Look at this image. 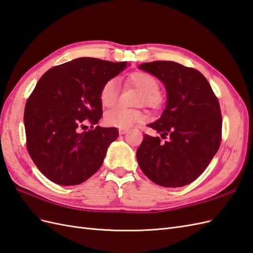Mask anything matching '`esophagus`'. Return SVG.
Wrapping results in <instances>:
<instances>
[{
    "instance_id": "1",
    "label": "esophagus",
    "mask_w": 253,
    "mask_h": 253,
    "mask_svg": "<svg viewBox=\"0 0 253 253\" xmlns=\"http://www.w3.org/2000/svg\"><path fill=\"white\" fill-rule=\"evenodd\" d=\"M127 131H128L127 128H120V129H119L120 134H124V133H126Z\"/></svg>"
}]
</instances>
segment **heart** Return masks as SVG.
Instances as JSON below:
<instances>
[{"label":"heart","mask_w":253,"mask_h":253,"mask_svg":"<svg viewBox=\"0 0 253 253\" xmlns=\"http://www.w3.org/2000/svg\"><path fill=\"white\" fill-rule=\"evenodd\" d=\"M129 81L141 89L139 102H144L148 106H158L163 100L159 93V82L153 75L139 71L129 76ZM120 96V82L116 78H112L103 83L99 92V100L102 106L109 107L116 102ZM143 113L137 109H129L122 106H114L108 109L103 115L106 125L111 127L128 128L135 123L143 120Z\"/></svg>","instance_id":"b5f03b06"}]
</instances>
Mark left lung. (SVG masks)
Masks as SVG:
<instances>
[{
  "instance_id": "obj_1",
  "label": "left lung",
  "mask_w": 253,
  "mask_h": 253,
  "mask_svg": "<svg viewBox=\"0 0 253 253\" xmlns=\"http://www.w3.org/2000/svg\"><path fill=\"white\" fill-rule=\"evenodd\" d=\"M140 68L165 84L168 102L161 118L148 125L161 132L144 134L137 151L138 164L152 182L182 187L202 174L221 143L222 116L217 96L199 70L172 61L143 63Z\"/></svg>"
}]
</instances>
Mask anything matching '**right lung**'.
<instances>
[{
    "label": "right lung",
    "mask_w": 253,
    "mask_h": 253,
    "mask_svg": "<svg viewBox=\"0 0 253 253\" xmlns=\"http://www.w3.org/2000/svg\"><path fill=\"white\" fill-rule=\"evenodd\" d=\"M126 65L80 57L50 68L38 80L24 109L27 150L51 182L79 185L99 170L119 137L115 127H93L102 116L99 92ZM85 122L91 129L81 132Z\"/></svg>",
    "instance_id": "right-lung-1"
}]
</instances>
